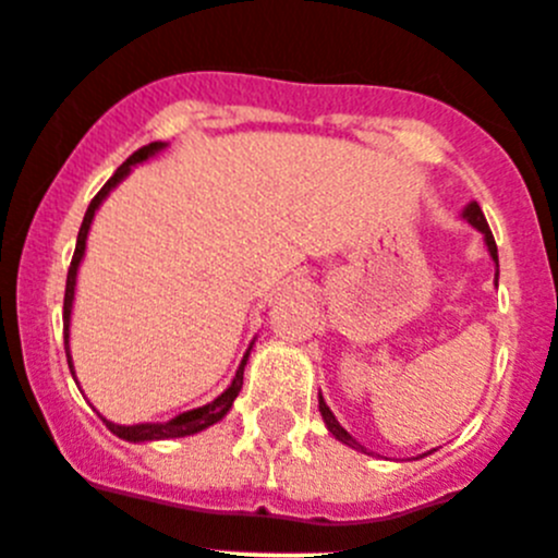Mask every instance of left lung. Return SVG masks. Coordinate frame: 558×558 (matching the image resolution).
Wrapping results in <instances>:
<instances>
[{
    "instance_id": "1",
    "label": "left lung",
    "mask_w": 558,
    "mask_h": 558,
    "mask_svg": "<svg viewBox=\"0 0 558 558\" xmlns=\"http://www.w3.org/2000/svg\"><path fill=\"white\" fill-rule=\"evenodd\" d=\"M464 217H466V222L475 225V228H478L481 233H484L486 247H489L492 258L498 260V244H495V235H492L489 225H486V217H484V210H481V205H478V203H470V205H466V208H464ZM319 411H323L325 425H328V430L336 436V439L344 441V445H350V448H355V450H364V448H361V445H359V441H355L353 436L348 434V430L341 428L339 420H336V416H333V411H330L328 403H325V400H323V395H319Z\"/></svg>"
}]
</instances>
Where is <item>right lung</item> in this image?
Masks as SVG:
<instances>
[{
  "mask_svg": "<svg viewBox=\"0 0 558 558\" xmlns=\"http://www.w3.org/2000/svg\"><path fill=\"white\" fill-rule=\"evenodd\" d=\"M163 147L160 142H153L147 144V147H142L138 153L130 155L128 160H124L122 167L113 172V178L108 180V183L102 185L97 192V197L92 199V205H88V210H85L83 217V225H80V233H77V247H74V255H72V267H69V275H66V298H63V344H69V316H72V300H74V280H77V267H80V258H83L85 253V235H88V228H92V219H94V210L99 208V203H102L105 197H108V192L113 189V185L119 183V180L124 178V174L130 172V167L133 163H138V160H144L147 155L158 153V149ZM69 355V353H66ZM244 364H247V355H244L242 366L235 369V378L233 384L228 386V389L219 395L214 403L203 405V409H194V411H185V414H178L174 420H169V423H142V425H117V423H108L105 420V425H108L110 430L117 436H122V439L128 441H149V439H178V436H192L197 434V430L208 428V425L219 423L225 414L230 411V405H233L235 395L242 391V384H244ZM69 369H72V359H69Z\"/></svg>",
  "mask_w": 558,
  "mask_h": 558,
  "instance_id": "add662e5",
  "label": "right lung"
}]
</instances>
